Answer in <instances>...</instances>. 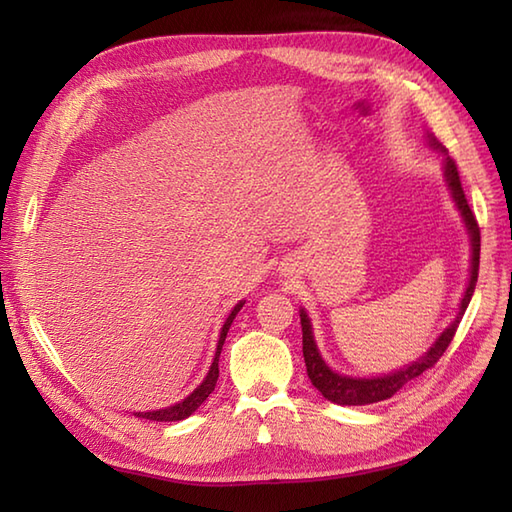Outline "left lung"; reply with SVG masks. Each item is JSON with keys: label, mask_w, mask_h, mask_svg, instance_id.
Here are the masks:
<instances>
[{"label": "left lung", "mask_w": 512, "mask_h": 512, "mask_svg": "<svg viewBox=\"0 0 512 512\" xmlns=\"http://www.w3.org/2000/svg\"><path fill=\"white\" fill-rule=\"evenodd\" d=\"M431 143L438 147L436 140H431ZM447 182H449L455 202H458V209L464 215V222H466V226H469L471 246H473L471 281H469V288H466V295L460 303L458 317H455V321L449 325V328L440 334V339L433 343V347L427 354L418 358L416 363H411L409 367L400 369V372L383 376V378H347V376L334 374L332 369L323 363L317 345H314L308 314L301 310L299 317H301V332H303V361H306V367H308L310 383L317 387L323 394V398H328L330 402H336V405H372V402L391 398L398 389L405 387L409 380L418 378L422 372H427V369L436 365L440 361V356L447 352V347L453 341L455 332H458V325L464 317L466 306H469V301L475 292L477 273H480V226H477V220L471 211L469 200H466V195H464L458 165H455L451 158H447Z\"/></svg>", "instance_id": "left-lung-1"}]
</instances>
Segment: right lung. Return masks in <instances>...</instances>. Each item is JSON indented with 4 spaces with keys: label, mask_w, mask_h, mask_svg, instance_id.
I'll return each mask as SVG.
<instances>
[{
    "label": "right lung",
    "mask_w": 512,
    "mask_h": 512,
    "mask_svg": "<svg viewBox=\"0 0 512 512\" xmlns=\"http://www.w3.org/2000/svg\"><path fill=\"white\" fill-rule=\"evenodd\" d=\"M242 306H244V303H237L235 310L231 312V317L226 319L222 334H220V341H217V352H215V358H213V365L209 369V374H206V378L202 380V385L195 389L191 396H187L182 402H178V405L160 409V411H138L136 413L138 418H147V420H156V422H178V420L189 418L191 413L198 409L206 398L211 396V391L215 389V383H217V376H220V367H217V363H220V352H222V345H224V339H226V332H228V328H231L235 314L239 312V308H242Z\"/></svg>",
    "instance_id": "right-lung-1"
}]
</instances>
